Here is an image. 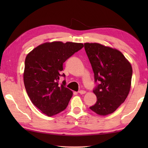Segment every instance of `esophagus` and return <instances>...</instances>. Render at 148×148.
<instances>
[{
    "instance_id": "esophagus-1",
    "label": "esophagus",
    "mask_w": 148,
    "mask_h": 148,
    "mask_svg": "<svg viewBox=\"0 0 148 148\" xmlns=\"http://www.w3.org/2000/svg\"><path fill=\"white\" fill-rule=\"evenodd\" d=\"M79 93L81 94V95H84L85 93H86V91H84V90H81V91H79Z\"/></svg>"
}]
</instances>
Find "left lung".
Wrapping results in <instances>:
<instances>
[{"label":"left lung","instance_id":"left-lung-1","mask_svg":"<svg viewBox=\"0 0 148 148\" xmlns=\"http://www.w3.org/2000/svg\"><path fill=\"white\" fill-rule=\"evenodd\" d=\"M84 47L94 72L95 82H100L93 90L97 101L90 107L100 116L114 112L129 93L132 69L121 51L99 43H85Z\"/></svg>","mask_w":148,"mask_h":148}]
</instances>
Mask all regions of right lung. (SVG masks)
<instances>
[{
    "label": "right lung",
    "mask_w": 148,
    "mask_h": 148,
    "mask_svg": "<svg viewBox=\"0 0 148 148\" xmlns=\"http://www.w3.org/2000/svg\"><path fill=\"white\" fill-rule=\"evenodd\" d=\"M84 47L82 43L45 42L30 51L25 61L23 82L27 95L35 106L51 117L63 111L73 92L59 84L67 59Z\"/></svg>",
    "instance_id": "obj_1"
}]
</instances>
